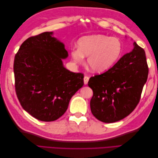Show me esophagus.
<instances>
[{
    "label": "esophagus",
    "instance_id": "1",
    "mask_svg": "<svg viewBox=\"0 0 158 158\" xmlns=\"http://www.w3.org/2000/svg\"><path fill=\"white\" fill-rule=\"evenodd\" d=\"M89 76H84V84L86 85V84H88V81H89Z\"/></svg>",
    "mask_w": 158,
    "mask_h": 158
}]
</instances>
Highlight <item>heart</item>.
<instances>
[{
  "label": "heart",
  "mask_w": 158,
  "mask_h": 158,
  "mask_svg": "<svg viewBox=\"0 0 158 158\" xmlns=\"http://www.w3.org/2000/svg\"><path fill=\"white\" fill-rule=\"evenodd\" d=\"M78 47L71 50V56L77 64H82L84 56H88L87 63L90 69L102 73L117 63L122 52L119 40L104 35L85 36L78 40Z\"/></svg>",
  "instance_id": "b5f03b06"
}]
</instances>
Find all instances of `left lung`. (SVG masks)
I'll use <instances>...</instances> for the list:
<instances>
[{"label": "left lung", "mask_w": 158, "mask_h": 158, "mask_svg": "<svg viewBox=\"0 0 158 158\" xmlns=\"http://www.w3.org/2000/svg\"><path fill=\"white\" fill-rule=\"evenodd\" d=\"M148 76L144 50L136 42L134 49L112 68L89 80L93 90L90 108L100 121L111 123L131 114L140 102Z\"/></svg>", "instance_id": "1"}]
</instances>
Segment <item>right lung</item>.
Listing matches in <instances>:
<instances>
[{"mask_svg": "<svg viewBox=\"0 0 158 158\" xmlns=\"http://www.w3.org/2000/svg\"><path fill=\"white\" fill-rule=\"evenodd\" d=\"M44 32L23 42L14 57L15 90L23 109L38 120L58 119L84 85V74L65 69L63 43Z\"/></svg>", "mask_w": 158, "mask_h": 158, "instance_id": "right-lung-1", "label": "right lung"}]
</instances>
